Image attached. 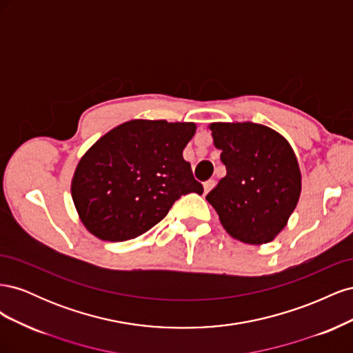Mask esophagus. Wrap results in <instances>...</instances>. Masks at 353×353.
Returning <instances> with one entry per match:
<instances>
[{"instance_id": "esophagus-1", "label": "esophagus", "mask_w": 353, "mask_h": 353, "mask_svg": "<svg viewBox=\"0 0 353 353\" xmlns=\"http://www.w3.org/2000/svg\"><path fill=\"white\" fill-rule=\"evenodd\" d=\"M213 185H215V181H213V179H209V181H206L205 184H203V190H205V194L209 193V191L213 188Z\"/></svg>"}]
</instances>
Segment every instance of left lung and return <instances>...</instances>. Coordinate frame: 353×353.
Returning a JSON list of instances; mask_svg holds the SVG:
<instances>
[{
    "mask_svg": "<svg viewBox=\"0 0 353 353\" xmlns=\"http://www.w3.org/2000/svg\"><path fill=\"white\" fill-rule=\"evenodd\" d=\"M227 175L206 196L222 227L245 244L272 241L301 197L302 175L285 138L253 122L209 125Z\"/></svg>",
    "mask_w": 353,
    "mask_h": 353,
    "instance_id": "1",
    "label": "left lung"
}]
</instances>
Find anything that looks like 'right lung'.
<instances>
[{
  "label": "right lung",
  "instance_id": "add662e5",
  "mask_svg": "<svg viewBox=\"0 0 353 353\" xmlns=\"http://www.w3.org/2000/svg\"><path fill=\"white\" fill-rule=\"evenodd\" d=\"M193 122L134 119L92 144L74 169L72 199L92 236L125 241L162 221L174 203L203 193L183 152Z\"/></svg>",
  "mask_w": 353,
  "mask_h": 353
}]
</instances>
